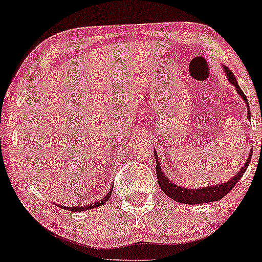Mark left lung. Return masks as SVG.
<instances>
[{"instance_id":"8db88e82","label":"left lung","mask_w":262,"mask_h":262,"mask_svg":"<svg viewBox=\"0 0 262 262\" xmlns=\"http://www.w3.org/2000/svg\"><path fill=\"white\" fill-rule=\"evenodd\" d=\"M223 68H224L225 74L228 76V80L234 85L235 90H236L237 94H239V95L242 96V99L245 101L246 106H248V117L250 119V108H249L248 99H246L245 94H244L243 90L240 89L239 84H237L233 72H231L230 69H228L225 66ZM154 154L156 158V173H157V181H158V184H160L161 189L164 192V194L168 195L169 198L173 199V201L183 203V204H203V203L219 201V199H222L223 196H225L231 189H233L235 184L240 181V178L243 177V174L245 173L246 168H248L250 161H251L252 151L249 154V158L248 161H246V163L239 169V172H237L234 177L230 178V181H226L225 183H222V184H216V186L201 187L198 188V189L183 188V187L177 186V184L172 183V182L168 179V177H166V174L162 172V169H161L160 162H158V155L156 154V149H154Z\"/></svg>"}]
</instances>
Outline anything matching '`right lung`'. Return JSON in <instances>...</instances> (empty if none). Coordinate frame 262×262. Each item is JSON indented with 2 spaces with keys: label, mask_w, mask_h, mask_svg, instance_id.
Here are the masks:
<instances>
[{
  "label": "right lung",
  "mask_w": 262,
  "mask_h": 262,
  "mask_svg": "<svg viewBox=\"0 0 262 262\" xmlns=\"http://www.w3.org/2000/svg\"><path fill=\"white\" fill-rule=\"evenodd\" d=\"M111 192H113V188H111L110 192H108L107 194L105 195L102 199H100V201H98V202H94V203H92V204L83 205V207H81V205H78V207H61V205H59V207L63 208V209H66V210H69V211H84V210L94 209V208L101 207L102 204H105V203H106V202L108 201V198H110Z\"/></svg>",
  "instance_id": "obj_1"
}]
</instances>
